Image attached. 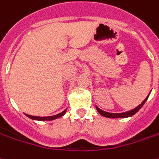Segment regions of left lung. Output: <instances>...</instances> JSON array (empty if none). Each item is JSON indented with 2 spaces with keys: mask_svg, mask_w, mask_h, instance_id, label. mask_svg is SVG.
Instances as JSON below:
<instances>
[{
  "mask_svg": "<svg viewBox=\"0 0 159 159\" xmlns=\"http://www.w3.org/2000/svg\"><path fill=\"white\" fill-rule=\"evenodd\" d=\"M149 97V96H148ZM148 97L144 100L143 101V102L141 103V104H139V106L137 107V108H135L133 110H131V111H127V112H124V113H109V112H105V111H102V110H100L98 107H97V110L103 116H106V117H110V118H120V117H128V116H133L134 114H136L138 111L142 108L143 104H144V102H146V100H147Z\"/></svg>",
  "mask_w": 159,
  "mask_h": 159,
  "instance_id": "obj_1",
  "label": "left lung"
}]
</instances>
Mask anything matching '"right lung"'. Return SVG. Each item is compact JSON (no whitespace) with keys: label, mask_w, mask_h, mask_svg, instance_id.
I'll use <instances>...</instances> for the list:
<instances>
[{"label":"right lung","mask_w":159,"mask_h":159,"mask_svg":"<svg viewBox=\"0 0 159 159\" xmlns=\"http://www.w3.org/2000/svg\"><path fill=\"white\" fill-rule=\"evenodd\" d=\"M67 110V109H66ZM65 111H63L61 113H59V114H57V115H55V116H30V115H27L26 114V116H29L30 118L31 119H34V120H40V121H45V120H54V119H57L58 117H60V116H63L64 114H65L66 112Z\"/></svg>","instance_id":"add662e5"}]
</instances>
